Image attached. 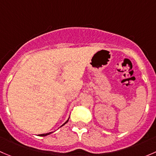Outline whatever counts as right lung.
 Returning a JSON list of instances; mask_svg holds the SVG:
<instances>
[{"mask_svg": "<svg viewBox=\"0 0 156 156\" xmlns=\"http://www.w3.org/2000/svg\"><path fill=\"white\" fill-rule=\"evenodd\" d=\"M68 120H69V119H67V121H66V122H65V124H63V125H62V126H64V125H65V124H66V123L67 122H68ZM62 126H61V127H62ZM51 133H52V132H49V133H46V134H40V135H39V136H42V137H45V136H46V135H49V134H51Z\"/></svg>", "mask_w": 156, "mask_h": 156, "instance_id": "obj_1", "label": "right lung"}]
</instances>
